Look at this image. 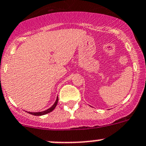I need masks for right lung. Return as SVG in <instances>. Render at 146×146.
Segmentation results:
<instances>
[{"label": "right lung", "mask_w": 146, "mask_h": 146, "mask_svg": "<svg viewBox=\"0 0 146 146\" xmlns=\"http://www.w3.org/2000/svg\"><path fill=\"white\" fill-rule=\"evenodd\" d=\"M58 101V97H57V98H56V102H55L54 104H53V106H51V107L49 108L48 109H47V110H46V111H41V112H35V113H33V112H28V113L31 114V115H46V114L49 113H50L51 111H53V110H54L55 108H56V106H57Z\"/></svg>", "instance_id": "1"}]
</instances>
